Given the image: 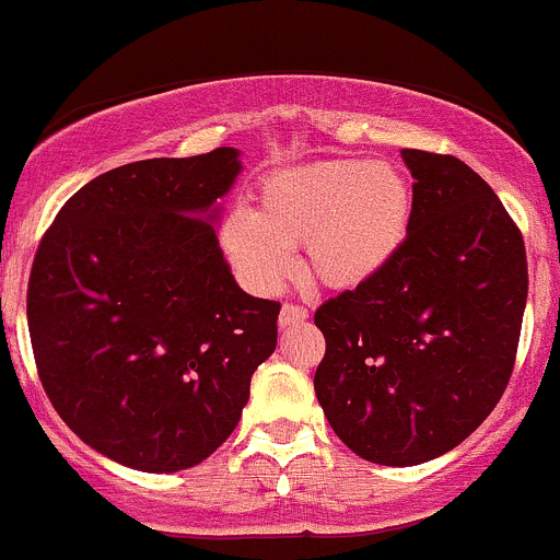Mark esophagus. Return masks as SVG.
<instances>
[{"mask_svg":"<svg viewBox=\"0 0 560 560\" xmlns=\"http://www.w3.org/2000/svg\"><path fill=\"white\" fill-rule=\"evenodd\" d=\"M308 319V312L303 306H292V303H284L281 306V314H279V327L281 330H287V327H295L301 325V322Z\"/></svg>","mask_w":560,"mask_h":560,"instance_id":"obj_1","label":"esophagus"}]
</instances>
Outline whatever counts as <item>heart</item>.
Segmentation results:
<instances>
[{
    "label": "heart",
    "mask_w": 560,
    "mask_h": 560,
    "mask_svg": "<svg viewBox=\"0 0 560 560\" xmlns=\"http://www.w3.org/2000/svg\"><path fill=\"white\" fill-rule=\"evenodd\" d=\"M411 222V186L385 162L330 160L259 184L252 213H230L219 244L241 279L276 292L295 270L327 290H354L387 268Z\"/></svg>",
    "instance_id": "heart-1"
}]
</instances>
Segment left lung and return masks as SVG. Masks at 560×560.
I'll use <instances>...</instances> for the list:
<instances>
[{
	"mask_svg": "<svg viewBox=\"0 0 560 560\" xmlns=\"http://www.w3.org/2000/svg\"><path fill=\"white\" fill-rule=\"evenodd\" d=\"M411 178L404 246L365 284L316 308V400L336 436L380 466L455 450L515 369L528 298L523 235L495 191L450 154L400 151Z\"/></svg>",
	"mask_w": 560,
	"mask_h": 560,
	"instance_id": "8db88e82",
	"label": "left lung"
}]
</instances>
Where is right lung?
<instances>
[{
  "label": "right lung",
  "instance_id": "obj_1",
  "mask_svg": "<svg viewBox=\"0 0 560 560\" xmlns=\"http://www.w3.org/2000/svg\"><path fill=\"white\" fill-rule=\"evenodd\" d=\"M238 149L129 162L61 206L32 262L39 382L72 433L151 474L191 468L235 431L279 303L246 295L219 248Z\"/></svg>",
  "mask_w": 560,
  "mask_h": 560
}]
</instances>
